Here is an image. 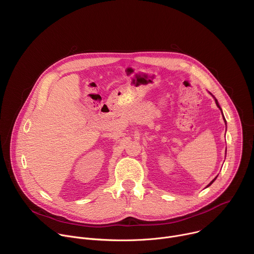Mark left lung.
<instances>
[{
    "label": "left lung",
    "mask_w": 254,
    "mask_h": 254,
    "mask_svg": "<svg viewBox=\"0 0 254 254\" xmlns=\"http://www.w3.org/2000/svg\"><path fill=\"white\" fill-rule=\"evenodd\" d=\"M215 101H216V104H217V106H218V107H219V108H220V106H219V104H218V101H217V100H216V99H215ZM220 110H221V108H220ZM224 120H225V119H224ZM216 178H217V177H216ZM216 178H215V179H214V180H213V181H212V182H210V184H209V185H208V186H207V187H209V186H210V185H211V184H212V183H213V182H214V181H215V180H216Z\"/></svg>",
    "instance_id": "8db88e82"
}]
</instances>
